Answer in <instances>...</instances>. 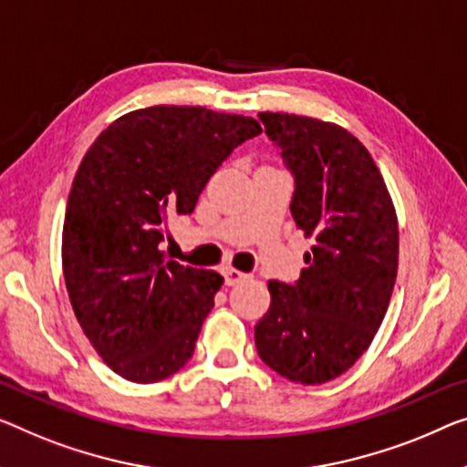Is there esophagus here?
Wrapping results in <instances>:
<instances>
[{
  "mask_svg": "<svg viewBox=\"0 0 467 467\" xmlns=\"http://www.w3.org/2000/svg\"><path fill=\"white\" fill-rule=\"evenodd\" d=\"M222 276H224V283L226 285H236V283H241L243 278H247L245 273H241V270L231 268V266L222 268Z\"/></svg>",
  "mask_w": 467,
  "mask_h": 467,
  "instance_id": "1",
  "label": "esophagus"
}]
</instances>
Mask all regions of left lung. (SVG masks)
<instances>
[{
  "instance_id": "obj_1",
  "label": "left lung",
  "mask_w": 467,
  "mask_h": 467,
  "mask_svg": "<svg viewBox=\"0 0 467 467\" xmlns=\"http://www.w3.org/2000/svg\"><path fill=\"white\" fill-rule=\"evenodd\" d=\"M260 121L294 173L291 215L315 245L294 285L268 281L255 348L289 381L325 384L363 357L384 321L399 220L378 165L350 131L287 113H260Z\"/></svg>"
}]
</instances>
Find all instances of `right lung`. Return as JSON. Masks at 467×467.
<instances>
[{"label":"right lung","mask_w":467,"mask_h":467,"mask_svg":"<svg viewBox=\"0 0 467 467\" xmlns=\"http://www.w3.org/2000/svg\"><path fill=\"white\" fill-rule=\"evenodd\" d=\"M260 131L254 117L159 104L119 117L83 157L62 270L83 333L121 378L155 384L192 357L224 278L167 260V226L192 213L222 161Z\"/></svg>","instance_id":"add662e5"}]
</instances>
